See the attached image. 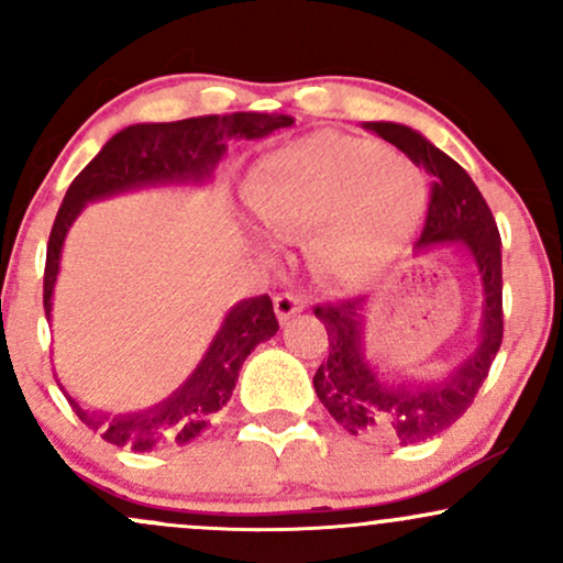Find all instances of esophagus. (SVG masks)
Segmentation results:
<instances>
[{"label":"esophagus","mask_w":563,"mask_h":563,"mask_svg":"<svg viewBox=\"0 0 563 563\" xmlns=\"http://www.w3.org/2000/svg\"><path fill=\"white\" fill-rule=\"evenodd\" d=\"M301 309H303L301 296H296V294H277L275 296V314L280 322H286L294 318V314H299Z\"/></svg>","instance_id":"esophagus-1"}]
</instances>
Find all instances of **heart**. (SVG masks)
<instances>
[{"label":"heart","mask_w":563,"mask_h":563,"mask_svg":"<svg viewBox=\"0 0 563 563\" xmlns=\"http://www.w3.org/2000/svg\"><path fill=\"white\" fill-rule=\"evenodd\" d=\"M245 203L273 235L312 229L309 256L322 273L360 280L412 235L426 177L378 142L320 132L264 156L245 183Z\"/></svg>","instance_id":"obj_1"}]
</instances>
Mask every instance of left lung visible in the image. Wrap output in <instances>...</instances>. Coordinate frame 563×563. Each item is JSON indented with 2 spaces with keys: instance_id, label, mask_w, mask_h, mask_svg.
Listing matches in <instances>:
<instances>
[{
  "instance_id": "left-lung-1",
  "label": "left lung",
  "mask_w": 563,
  "mask_h": 563,
  "mask_svg": "<svg viewBox=\"0 0 563 563\" xmlns=\"http://www.w3.org/2000/svg\"><path fill=\"white\" fill-rule=\"evenodd\" d=\"M367 132L391 142L416 166L431 174V200L418 249L455 243L468 251L482 277V335L471 357L437 384L389 380L365 360L363 301L344 299L314 307L328 331V360L314 373V391L333 421L352 437L421 444L450 429L479 394L503 344V260L500 232L487 200L461 164L431 145L416 129L391 121H367Z\"/></svg>"
}]
</instances>
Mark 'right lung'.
<instances>
[{
  "mask_svg": "<svg viewBox=\"0 0 563 563\" xmlns=\"http://www.w3.org/2000/svg\"><path fill=\"white\" fill-rule=\"evenodd\" d=\"M290 124H294L290 115L230 113L198 115V119L172 121V124H134L113 134L70 183L57 209L47 243V264H44L47 320L53 312V288L57 269H60L63 241L84 203L134 190V187L203 183L228 151V140H256ZM275 333L277 318L273 299L267 294L256 296L230 309L192 376L169 399L151 410L132 412V416H108V412L84 410L68 394L66 397L79 421L115 448L153 452L187 444L211 429L217 412L230 402L245 357L254 352L256 344L273 339Z\"/></svg>",
  "mask_w": 563,
  "mask_h": 563,
  "instance_id": "1",
  "label": "right lung"
}]
</instances>
